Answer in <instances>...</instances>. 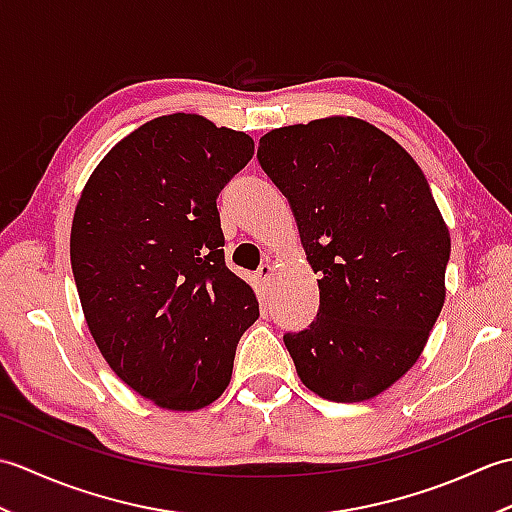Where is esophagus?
<instances>
[{
  "instance_id": "esophagus-1",
  "label": "esophagus",
  "mask_w": 512,
  "mask_h": 512,
  "mask_svg": "<svg viewBox=\"0 0 512 512\" xmlns=\"http://www.w3.org/2000/svg\"><path fill=\"white\" fill-rule=\"evenodd\" d=\"M257 277H259V281H262V284H268L270 277H273V264L264 262L262 266H259L257 268Z\"/></svg>"
}]
</instances>
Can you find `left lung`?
I'll return each instance as SVG.
<instances>
[{
  "label": "left lung",
  "instance_id": "left-lung-1",
  "mask_svg": "<svg viewBox=\"0 0 512 512\" xmlns=\"http://www.w3.org/2000/svg\"><path fill=\"white\" fill-rule=\"evenodd\" d=\"M257 160L295 213L319 312L284 334L321 398H374L409 372L444 306L449 228L405 149L352 116L273 129Z\"/></svg>",
  "mask_w": 512,
  "mask_h": 512
}]
</instances>
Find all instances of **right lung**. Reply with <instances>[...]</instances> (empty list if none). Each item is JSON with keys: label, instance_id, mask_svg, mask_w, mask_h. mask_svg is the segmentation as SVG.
<instances>
[{"label": "right lung", "instance_id": "add662e5", "mask_svg": "<svg viewBox=\"0 0 512 512\" xmlns=\"http://www.w3.org/2000/svg\"><path fill=\"white\" fill-rule=\"evenodd\" d=\"M253 138L198 114L140 125L94 169L76 204L70 262L88 328L116 376L173 411L211 405L259 317L224 262L217 195Z\"/></svg>", "mask_w": 512, "mask_h": 512}]
</instances>
